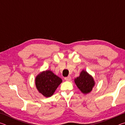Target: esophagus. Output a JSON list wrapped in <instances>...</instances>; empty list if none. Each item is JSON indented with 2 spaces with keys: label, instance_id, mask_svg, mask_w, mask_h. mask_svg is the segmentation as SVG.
<instances>
[{
  "label": "esophagus",
  "instance_id": "obj_1",
  "mask_svg": "<svg viewBox=\"0 0 125 125\" xmlns=\"http://www.w3.org/2000/svg\"><path fill=\"white\" fill-rule=\"evenodd\" d=\"M71 77L70 76H68L67 77H65V78H64V79L66 80V81H69V80H71Z\"/></svg>",
  "mask_w": 125,
  "mask_h": 125
}]
</instances>
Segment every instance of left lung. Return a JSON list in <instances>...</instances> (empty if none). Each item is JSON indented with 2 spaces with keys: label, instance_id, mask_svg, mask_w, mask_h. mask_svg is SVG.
<instances>
[{
  "label": "left lung",
  "instance_id": "left-lung-1",
  "mask_svg": "<svg viewBox=\"0 0 125 125\" xmlns=\"http://www.w3.org/2000/svg\"><path fill=\"white\" fill-rule=\"evenodd\" d=\"M74 83L82 93L87 94L92 92L95 84L92 75L85 70H82L79 77L74 79Z\"/></svg>",
  "mask_w": 125,
  "mask_h": 125
}]
</instances>
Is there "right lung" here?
I'll use <instances>...</instances> for the list:
<instances>
[{"label": "right lung", "mask_w": 125, "mask_h": 125, "mask_svg": "<svg viewBox=\"0 0 125 125\" xmlns=\"http://www.w3.org/2000/svg\"><path fill=\"white\" fill-rule=\"evenodd\" d=\"M35 80L38 92L46 98L51 96L62 82L61 78L50 70L40 72L36 77Z\"/></svg>", "instance_id": "obj_1"}]
</instances>
